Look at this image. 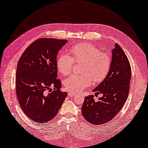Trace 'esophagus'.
Here are the masks:
<instances>
[{"label": "esophagus", "mask_w": 148, "mask_h": 148, "mask_svg": "<svg viewBox=\"0 0 148 148\" xmlns=\"http://www.w3.org/2000/svg\"><path fill=\"white\" fill-rule=\"evenodd\" d=\"M75 95H76V94H75L74 92H69L68 93V95L69 97H74Z\"/></svg>", "instance_id": "34e87169"}]
</instances>
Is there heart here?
<instances>
[{"instance_id":"heart-1","label":"heart","mask_w":148,"mask_h":148,"mask_svg":"<svg viewBox=\"0 0 148 148\" xmlns=\"http://www.w3.org/2000/svg\"><path fill=\"white\" fill-rule=\"evenodd\" d=\"M71 56L62 54L56 62L59 72L63 75H69L74 62H83L82 75H72L64 80L65 89L71 92H79L89 87L92 81L101 82L108 75L111 65L110 54L91 43L77 44L71 48Z\"/></svg>"}]
</instances>
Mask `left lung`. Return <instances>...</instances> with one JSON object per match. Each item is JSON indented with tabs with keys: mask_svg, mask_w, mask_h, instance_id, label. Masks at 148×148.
<instances>
[{
	"mask_svg": "<svg viewBox=\"0 0 148 148\" xmlns=\"http://www.w3.org/2000/svg\"><path fill=\"white\" fill-rule=\"evenodd\" d=\"M132 76L130 64L124 51L118 44L112 49L111 65L105 79L92 91L94 95L85 97L81 107L82 115L89 123L100 125L108 123L123 108L128 97Z\"/></svg>",
	"mask_w": 148,
	"mask_h": 148,
	"instance_id": "1",
	"label": "left lung"
}]
</instances>
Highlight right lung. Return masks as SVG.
<instances>
[{
	"mask_svg": "<svg viewBox=\"0 0 148 148\" xmlns=\"http://www.w3.org/2000/svg\"><path fill=\"white\" fill-rule=\"evenodd\" d=\"M67 42L39 38L19 59L16 73L18 100L25 114L35 123L43 124L53 119L67 96V92L60 90L56 65L59 51Z\"/></svg>",
	"mask_w": 148,
	"mask_h": 148,
	"instance_id": "1",
	"label": "right lung"
}]
</instances>
